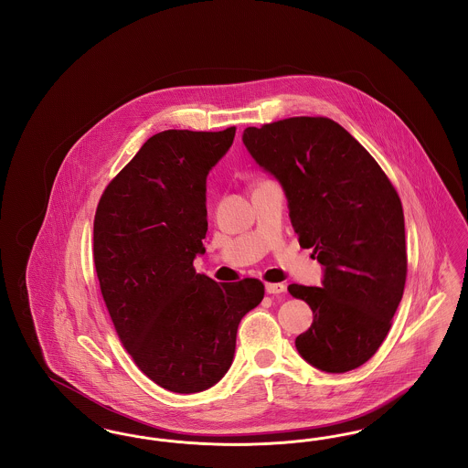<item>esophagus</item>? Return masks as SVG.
I'll list each match as a JSON object with an SVG mask.
<instances>
[{"label":"esophagus","mask_w":468,"mask_h":468,"mask_svg":"<svg viewBox=\"0 0 468 468\" xmlns=\"http://www.w3.org/2000/svg\"><path fill=\"white\" fill-rule=\"evenodd\" d=\"M265 290H267L268 294H279V292L286 291V284H282V282H267Z\"/></svg>","instance_id":"1"}]
</instances>
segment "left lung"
Listing matches in <instances>:
<instances>
[{"label":"left lung","instance_id":"left-lung-1","mask_svg":"<svg viewBox=\"0 0 468 468\" xmlns=\"http://www.w3.org/2000/svg\"><path fill=\"white\" fill-rule=\"evenodd\" d=\"M242 140L281 182L300 245L324 267L323 288H288L314 314L296 349L323 372L355 370L378 353L403 296L400 197L370 153L328 117L245 128Z\"/></svg>","mask_w":468,"mask_h":468}]
</instances>
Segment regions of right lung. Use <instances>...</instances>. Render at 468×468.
Segmentation results:
<instances>
[{
    "label": "right lung",
    "mask_w": 468,
    "mask_h": 468,
    "mask_svg": "<svg viewBox=\"0 0 468 468\" xmlns=\"http://www.w3.org/2000/svg\"><path fill=\"white\" fill-rule=\"evenodd\" d=\"M237 128L151 136L105 187L92 254L113 328L136 367L174 393H198L231 367L237 330L261 303L258 279L197 273L207 235V176Z\"/></svg>",
    "instance_id": "1"
}]
</instances>
